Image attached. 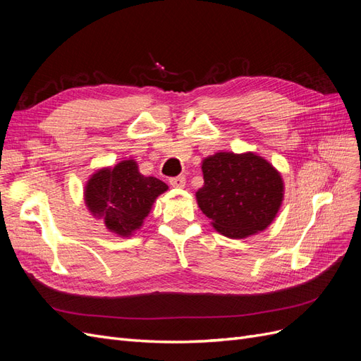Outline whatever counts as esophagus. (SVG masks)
Here are the masks:
<instances>
[{
    "label": "esophagus",
    "mask_w": 361,
    "mask_h": 361,
    "mask_svg": "<svg viewBox=\"0 0 361 361\" xmlns=\"http://www.w3.org/2000/svg\"><path fill=\"white\" fill-rule=\"evenodd\" d=\"M185 183H187V180H185L183 176H176L170 179V185L173 188H183Z\"/></svg>",
    "instance_id": "34e87169"
}]
</instances>
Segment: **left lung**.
<instances>
[{
	"label": "left lung",
	"instance_id": "obj_1",
	"mask_svg": "<svg viewBox=\"0 0 361 361\" xmlns=\"http://www.w3.org/2000/svg\"><path fill=\"white\" fill-rule=\"evenodd\" d=\"M203 187L195 192L218 233L244 239L274 221L285 195L280 171L253 152H216L202 161Z\"/></svg>",
	"mask_w": 361,
	"mask_h": 361
}]
</instances>
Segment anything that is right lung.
Wrapping results in <instances>:
<instances>
[{"instance_id":"1","label":"right lung","mask_w":361,"mask_h":361,"mask_svg":"<svg viewBox=\"0 0 361 361\" xmlns=\"http://www.w3.org/2000/svg\"><path fill=\"white\" fill-rule=\"evenodd\" d=\"M167 190V183L141 174L135 159H123L92 174L84 187V202L111 233L129 238L141 228L158 195Z\"/></svg>"}]
</instances>
